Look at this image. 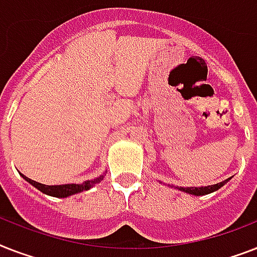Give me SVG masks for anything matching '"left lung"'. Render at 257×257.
Listing matches in <instances>:
<instances>
[{"instance_id":"1","label":"left lung","mask_w":257,"mask_h":257,"mask_svg":"<svg viewBox=\"0 0 257 257\" xmlns=\"http://www.w3.org/2000/svg\"><path fill=\"white\" fill-rule=\"evenodd\" d=\"M228 180H224V181H221V183H217L215 184V185H208V187H201V188H179L180 191L183 192H187V193H189V195H196V196H201V195H208V193H211V192H215L217 191L219 188H221L224 185V184L227 183Z\"/></svg>"}]
</instances>
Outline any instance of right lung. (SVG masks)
<instances>
[{
  "mask_svg": "<svg viewBox=\"0 0 257 257\" xmlns=\"http://www.w3.org/2000/svg\"><path fill=\"white\" fill-rule=\"evenodd\" d=\"M24 179L30 183L33 187H36L37 189H40L41 192L46 193L49 196H54V197H68L70 195H74V193H80L82 191H88L89 188H92L94 184L100 183L104 176H100L98 179L94 180H88L85 183L82 184H65V185H45V184H40L34 180L26 177V176L21 175Z\"/></svg>",
  "mask_w": 257,
  "mask_h": 257,
  "instance_id": "add662e5",
  "label": "right lung"
}]
</instances>
